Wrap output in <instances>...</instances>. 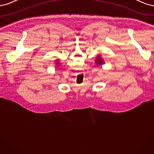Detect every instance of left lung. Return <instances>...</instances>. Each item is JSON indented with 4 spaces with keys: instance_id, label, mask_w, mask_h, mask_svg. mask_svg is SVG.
<instances>
[{
    "instance_id": "8db88e82",
    "label": "left lung",
    "mask_w": 154,
    "mask_h": 154,
    "mask_svg": "<svg viewBox=\"0 0 154 154\" xmlns=\"http://www.w3.org/2000/svg\"><path fill=\"white\" fill-rule=\"evenodd\" d=\"M96 63H97V64H101L102 63H103V60L100 58V57H98L97 61H96Z\"/></svg>"
}]
</instances>
